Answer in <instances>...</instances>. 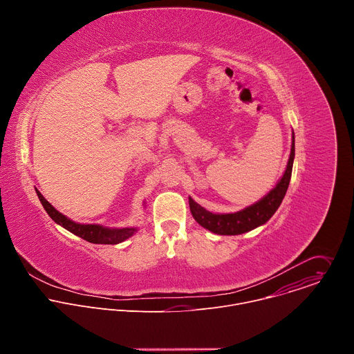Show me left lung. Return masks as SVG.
<instances>
[{
	"label": "left lung",
	"instance_id": "8db88e82",
	"mask_svg": "<svg viewBox=\"0 0 354 354\" xmlns=\"http://www.w3.org/2000/svg\"><path fill=\"white\" fill-rule=\"evenodd\" d=\"M294 156H295V147H294V131H292L291 153H290L286 171L281 179L265 197L257 201L255 205L245 207L241 212L228 213V214H214L212 212H207L205 207L197 205L192 197H189V207L193 218L201 227L217 235H239L268 223L272 218V216L276 213L279 206L281 205L286 192L288 189Z\"/></svg>",
	"mask_w": 354,
	"mask_h": 354
}]
</instances>
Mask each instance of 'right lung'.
Listing matches in <instances>:
<instances>
[{"label":"right lung","mask_w":354,"mask_h":354,"mask_svg":"<svg viewBox=\"0 0 354 354\" xmlns=\"http://www.w3.org/2000/svg\"><path fill=\"white\" fill-rule=\"evenodd\" d=\"M37 197L40 200L41 206L44 207L46 213L50 216L55 223H57L59 225H62L63 228H66L67 231L73 232L74 235L92 242V243H105V245H116L120 243L123 241H126L127 238H130L137 228H108L104 225L99 224H80L75 223L73 220H70L68 217H66L64 214H62L60 212H57L48 201L41 196V193L36 189Z\"/></svg>","instance_id":"right-lung-1"}]
</instances>
